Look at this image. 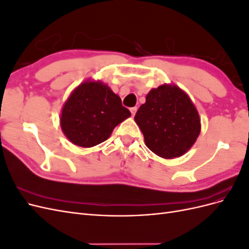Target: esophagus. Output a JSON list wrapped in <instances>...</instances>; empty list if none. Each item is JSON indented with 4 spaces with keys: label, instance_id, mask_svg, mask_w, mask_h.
<instances>
[{
    "label": "esophagus",
    "instance_id": "1",
    "mask_svg": "<svg viewBox=\"0 0 249 249\" xmlns=\"http://www.w3.org/2000/svg\"><path fill=\"white\" fill-rule=\"evenodd\" d=\"M130 111H131V113H132V116H135V114H136V112H137V107L131 108Z\"/></svg>",
    "mask_w": 249,
    "mask_h": 249
}]
</instances>
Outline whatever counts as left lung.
Masks as SVG:
<instances>
[{
    "mask_svg": "<svg viewBox=\"0 0 249 249\" xmlns=\"http://www.w3.org/2000/svg\"><path fill=\"white\" fill-rule=\"evenodd\" d=\"M135 122L144 136L146 146L165 159L184 155L200 133L196 108L182 89L161 85L152 89L140 106Z\"/></svg>",
    "mask_w": 249,
    "mask_h": 249,
    "instance_id": "left-lung-1",
    "label": "left lung"
}]
</instances>
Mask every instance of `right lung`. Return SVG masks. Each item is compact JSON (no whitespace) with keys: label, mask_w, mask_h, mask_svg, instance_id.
Returning a JSON list of instances; mask_svg holds the SVG:
<instances>
[{"label":"right lung","mask_w":249,"mask_h":249,"mask_svg":"<svg viewBox=\"0 0 249 249\" xmlns=\"http://www.w3.org/2000/svg\"><path fill=\"white\" fill-rule=\"evenodd\" d=\"M130 116L120 97L107 85L87 81L64 104L60 124L73 144L91 147L107 140L114 127Z\"/></svg>","instance_id":"1"}]
</instances>
